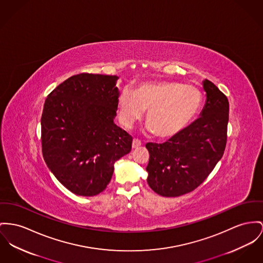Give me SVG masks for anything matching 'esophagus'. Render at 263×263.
<instances>
[{
    "label": "esophagus",
    "instance_id": "34e87169",
    "mask_svg": "<svg viewBox=\"0 0 263 263\" xmlns=\"http://www.w3.org/2000/svg\"><path fill=\"white\" fill-rule=\"evenodd\" d=\"M140 145H141V141L139 139H134V140H133V147L137 148Z\"/></svg>",
    "mask_w": 263,
    "mask_h": 263
}]
</instances>
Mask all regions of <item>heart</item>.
Returning a JSON list of instances; mask_svg holds the SVG:
<instances>
[{
    "instance_id": "heart-1",
    "label": "heart",
    "mask_w": 263,
    "mask_h": 263,
    "mask_svg": "<svg viewBox=\"0 0 263 263\" xmlns=\"http://www.w3.org/2000/svg\"><path fill=\"white\" fill-rule=\"evenodd\" d=\"M202 105L201 91L178 82H144L135 91L124 88L119 96L121 123L132 127L147 110L149 129L160 138H171L184 129Z\"/></svg>"
}]
</instances>
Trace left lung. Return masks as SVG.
Wrapping results in <instances>:
<instances>
[{
    "label": "left lung",
    "instance_id": "1",
    "mask_svg": "<svg viewBox=\"0 0 263 263\" xmlns=\"http://www.w3.org/2000/svg\"><path fill=\"white\" fill-rule=\"evenodd\" d=\"M206 103L200 118L163 143L147 142L149 187L175 197L194 191L222 158L228 140L227 96L209 80L203 82Z\"/></svg>",
    "mask_w": 263,
    "mask_h": 263
}]
</instances>
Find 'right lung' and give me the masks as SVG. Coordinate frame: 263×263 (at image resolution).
I'll return each instance as SVG.
<instances>
[{
    "mask_svg": "<svg viewBox=\"0 0 263 263\" xmlns=\"http://www.w3.org/2000/svg\"><path fill=\"white\" fill-rule=\"evenodd\" d=\"M118 79L79 73L46 99L41 119L43 157L55 178L77 195L104 192L115 162L132 149V136L114 123Z\"/></svg>",
    "mask_w": 263,
    "mask_h": 263,
    "instance_id": "right-lung-1",
    "label": "right lung"
}]
</instances>
